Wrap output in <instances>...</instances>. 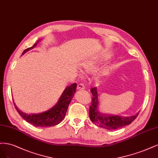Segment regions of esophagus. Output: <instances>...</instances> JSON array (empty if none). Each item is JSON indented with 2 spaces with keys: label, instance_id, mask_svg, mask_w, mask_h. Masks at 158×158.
Masks as SVG:
<instances>
[{
  "label": "esophagus",
  "instance_id": "obj_1",
  "mask_svg": "<svg viewBox=\"0 0 158 158\" xmlns=\"http://www.w3.org/2000/svg\"><path fill=\"white\" fill-rule=\"evenodd\" d=\"M77 89L79 90H83L85 89V86L83 83H80L77 85Z\"/></svg>",
  "mask_w": 158,
  "mask_h": 158
}]
</instances>
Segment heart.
<instances>
[{"instance_id":"heart-1","label":"heart","mask_w":158,"mask_h":158,"mask_svg":"<svg viewBox=\"0 0 158 158\" xmlns=\"http://www.w3.org/2000/svg\"><path fill=\"white\" fill-rule=\"evenodd\" d=\"M85 68L86 69V71H87V72H92L93 71H94V65L92 63L88 62L85 65Z\"/></svg>"}]
</instances>
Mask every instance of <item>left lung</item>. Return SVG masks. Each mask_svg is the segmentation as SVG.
Masks as SVG:
<instances>
[{"label": "left lung", "instance_id": "8db88e82", "mask_svg": "<svg viewBox=\"0 0 158 158\" xmlns=\"http://www.w3.org/2000/svg\"><path fill=\"white\" fill-rule=\"evenodd\" d=\"M90 92L93 97L92 103L90 106L89 117L90 119L96 125L108 130L117 129L126 125H129L139 115V113H137L132 116L124 117L117 115L101 114L98 111L99 101L97 88H92L90 89Z\"/></svg>", "mask_w": 158, "mask_h": 158}]
</instances>
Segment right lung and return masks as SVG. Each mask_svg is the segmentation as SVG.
I'll use <instances>...</instances> for the list:
<instances>
[{"label": "right lung", "instance_id": "right-lung-1", "mask_svg": "<svg viewBox=\"0 0 158 158\" xmlns=\"http://www.w3.org/2000/svg\"><path fill=\"white\" fill-rule=\"evenodd\" d=\"M39 40H39L37 43H35L33 47L25 49L22 54L29 51V50L35 47H36ZM76 88H77V84L76 83H73L70 86H67L65 89L62 94L61 95L57 104L54 106L52 108L42 113L32 114H25L18 108V107L13 101L14 104L18 114L28 123L36 127H47L54 126L59 124L64 119L70 102L76 92Z\"/></svg>", "mask_w": 158, "mask_h": 158}]
</instances>
